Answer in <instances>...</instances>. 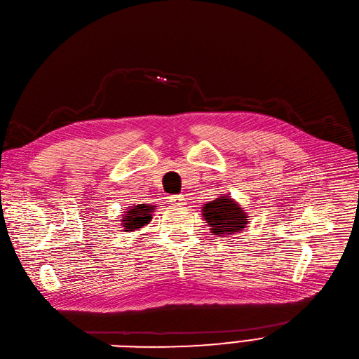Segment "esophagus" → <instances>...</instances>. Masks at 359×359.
<instances>
[{
  "mask_svg": "<svg viewBox=\"0 0 359 359\" xmlns=\"http://www.w3.org/2000/svg\"><path fill=\"white\" fill-rule=\"evenodd\" d=\"M184 201H186L184 195H171V196H168V202L171 205H177V207L183 205Z\"/></svg>",
  "mask_w": 359,
  "mask_h": 359,
  "instance_id": "obj_1",
  "label": "esophagus"
}]
</instances>
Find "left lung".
I'll return each instance as SVG.
<instances>
[{
  "instance_id": "obj_1",
  "label": "left lung",
  "mask_w": 359,
  "mask_h": 359,
  "mask_svg": "<svg viewBox=\"0 0 359 359\" xmlns=\"http://www.w3.org/2000/svg\"><path fill=\"white\" fill-rule=\"evenodd\" d=\"M211 231L218 236L241 231L248 224V217L243 210L229 196H220L202 207Z\"/></svg>"
}]
</instances>
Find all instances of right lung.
Returning <instances> with one entry per match:
<instances>
[{
	"label": "right lung",
	"instance_id": "add662e5",
	"mask_svg": "<svg viewBox=\"0 0 359 359\" xmlns=\"http://www.w3.org/2000/svg\"><path fill=\"white\" fill-rule=\"evenodd\" d=\"M154 205H147V204H139L133 205L130 210L126 211V214L123 215V227L126 231L137 230L142 226L148 224L151 222V212H152Z\"/></svg>",
	"mask_w": 359,
	"mask_h": 359
}]
</instances>
